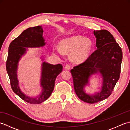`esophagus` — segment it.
<instances>
[{"mask_svg":"<svg viewBox=\"0 0 130 130\" xmlns=\"http://www.w3.org/2000/svg\"><path fill=\"white\" fill-rule=\"evenodd\" d=\"M64 68H65V69H66V70H69L70 69V65L67 64V65H66L65 66Z\"/></svg>","mask_w":130,"mask_h":130,"instance_id":"obj_1","label":"esophagus"}]
</instances>
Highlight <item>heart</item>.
I'll return each mask as SVG.
<instances>
[{"label": "heart", "mask_w": 130, "mask_h": 130, "mask_svg": "<svg viewBox=\"0 0 130 130\" xmlns=\"http://www.w3.org/2000/svg\"><path fill=\"white\" fill-rule=\"evenodd\" d=\"M92 48V42L89 38L82 36H74L62 40L60 47L53 46V51L62 56L64 53H70V58L74 62L80 63L83 62L89 56Z\"/></svg>", "instance_id": "1"}]
</instances>
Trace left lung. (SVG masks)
<instances>
[{
  "label": "left lung",
  "instance_id": "1",
  "mask_svg": "<svg viewBox=\"0 0 130 130\" xmlns=\"http://www.w3.org/2000/svg\"><path fill=\"white\" fill-rule=\"evenodd\" d=\"M97 49L81 64L71 70L74 88L77 96L85 102L95 103L111 94L120 78L122 52L113 35L105 29L94 31ZM100 73L102 78L101 91L94 95L85 93L84 87L89 85L91 76Z\"/></svg>",
  "mask_w": 130,
  "mask_h": 130
}]
</instances>
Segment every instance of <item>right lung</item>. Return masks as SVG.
I'll return each mask as SVG.
<instances>
[{
	"label": "right lung",
	"mask_w": 130,
	"mask_h": 130,
	"mask_svg": "<svg viewBox=\"0 0 130 130\" xmlns=\"http://www.w3.org/2000/svg\"><path fill=\"white\" fill-rule=\"evenodd\" d=\"M43 32V29L40 26L27 28L10 43L8 49L6 69L11 87L17 95L31 104H40L49 98L54 90L56 77L62 71V65H52L43 61L40 80L42 90L40 94L35 96H28L22 92L19 88L17 74L18 62L26 53L27 48L40 47L46 45ZM42 60L43 61V59Z\"/></svg>",
	"instance_id": "1"
}]
</instances>
